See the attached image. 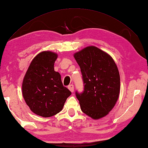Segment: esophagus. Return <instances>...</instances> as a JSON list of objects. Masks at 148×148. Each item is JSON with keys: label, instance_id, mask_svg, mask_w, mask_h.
<instances>
[{"label": "esophagus", "instance_id": "esophagus-1", "mask_svg": "<svg viewBox=\"0 0 148 148\" xmlns=\"http://www.w3.org/2000/svg\"><path fill=\"white\" fill-rule=\"evenodd\" d=\"M68 88L70 90V91L71 92H74V85H72V84H71V85H69L68 86Z\"/></svg>", "mask_w": 148, "mask_h": 148}]
</instances>
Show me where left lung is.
Instances as JSON below:
<instances>
[{"mask_svg":"<svg viewBox=\"0 0 148 148\" xmlns=\"http://www.w3.org/2000/svg\"><path fill=\"white\" fill-rule=\"evenodd\" d=\"M82 74L84 89L76 92L82 111L94 119L103 117L114 108L120 92V76L112 58L94 46L75 53Z\"/></svg>","mask_w":148,"mask_h":148,"instance_id":"left-lung-1","label":"left lung"}]
</instances>
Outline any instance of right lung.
Wrapping results in <instances>:
<instances>
[{"label": "right lung", "instance_id": "right-lung-1", "mask_svg": "<svg viewBox=\"0 0 148 148\" xmlns=\"http://www.w3.org/2000/svg\"><path fill=\"white\" fill-rule=\"evenodd\" d=\"M57 54L39 53L32 60L22 83L25 103L34 114L50 117L62 111L71 92L63 85L59 72L54 71Z\"/></svg>", "mask_w": 148, "mask_h": 148}]
</instances>
